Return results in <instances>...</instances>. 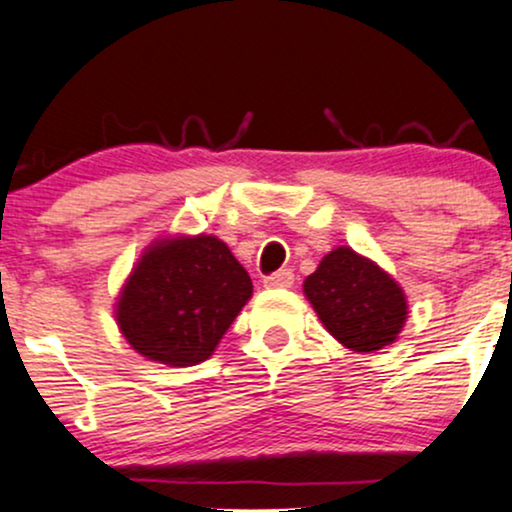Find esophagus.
I'll return each mask as SVG.
<instances>
[{
	"instance_id": "obj_1",
	"label": "esophagus",
	"mask_w": 512,
	"mask_h": 512,
	"mask_svg": "<svg viewBox=\"0 0 512 512\" xmlns=\"http://www.w3.org/2000/svg\"><path fill=\"white\" fill-rule=\"evenodd\" d=\"M291 284H293L291 269H279V272L264 276V286H267V289H289Z\"/></svg>"
}]
</instances>
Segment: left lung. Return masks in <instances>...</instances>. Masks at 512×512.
Instances as JSON below:
<instances>
[{
  "label": "left lung",
  "mask_w": 512,
  "mask_h": 512,
  "mask_svg": "<svg viewBox=\"0 0 512 512\" xmlns=\"http://www.w3.org/2000/svg\"><path fill=\"white\" fill-rule=\"evenodd\" d=\"M303 291L327 332L351 351L383 349L407 320L397 281L351 248L332 250L305 279Z\"/></svg>",
  "instance_id": "obj_1"
}]
</instances>
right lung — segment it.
<instances>
[{
  "label": "right lung",
  "mask_w": 512,
  "mask_h": 512,
  "mask_svg": "<svg viewBox=\"0 0 512 512\" xmlns=\"http://www.w3.org/2000/svg\"><path fill=\"white\" fill-rule=\"evenodd\" d=\"M252 296V281L214 236L156 243L117 301V325L132 349L166 366L207 361Z\"/></svg>",
  "instance_id": "obj_1"
}]
</instances>
